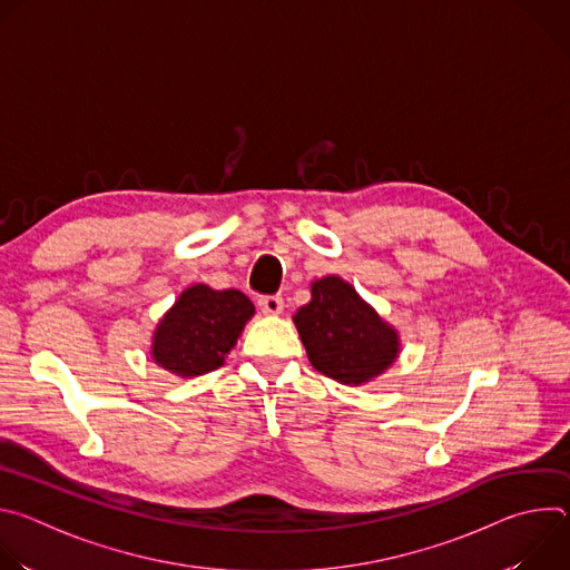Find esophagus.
Here are the masks:
<instances>
[{
    "label": "esophagus",
    "mask_w": 570,
    "mask_h": 570,
    "mask_svg": "<svg viewBox=\"0 0 570 570\" xmlns=\"http://www.w3.org/2000/svg\"><path fill=\"white\" fill-rule=\"evenodd\" d=\"M259 308H262L266 315H279V313L284 311V299L277 297V295L262 297V299H259Z\"/></svg>",
    "instance_id": "esophagus-1"
}]
</instances>
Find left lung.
<instances>
[{
  "label": "left lung",
  "mask_w": 570,
  "mask_h": 570,
  "mask_svg": "<svg viewBox=\"0 0 570 570\" xmlns=\"http://www.w3.org/2000/svg\"><path fill=\"white\" fill-rule=\"evenodd\" d=\"M311 365L345 385H365L394 365L399 332L338 275L311 282V299L293 315Z\"/></svg>",
  "instance_id": "left-lung-1"
}]
</instances>
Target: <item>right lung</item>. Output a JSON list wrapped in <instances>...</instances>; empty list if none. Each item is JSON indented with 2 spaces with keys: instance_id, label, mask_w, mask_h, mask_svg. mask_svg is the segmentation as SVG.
I'll list each match as a JSON object with an SVG mask.
<instances>
[{
  "instance_id": "obj_1",
  "label": "right lung",
  "mask_w": 570,
  "mask_h": 570,
  "mask_svg": "<svg viewBox=\"0 0 570 570\" xmlns=\"http://www.w3.org/2000/svg\"><path fill=\"white\" fill-rule=\"evenodd\" d=\"M255 315V304L236 288L194 284L159 317L150 336V358L180 379L218 370Z\"/></svg>"
}]
</instances>
